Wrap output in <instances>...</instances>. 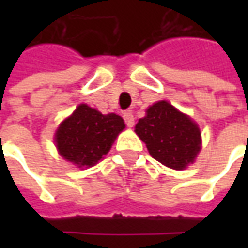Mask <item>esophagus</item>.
Wrapping results in <instances>:
<instances>
[{"label":"esophagus","mask_w":248,"mask_h":248,"mask_svg":"<svg viewBox=\"0 0 248 248\" xmlns=\"http://www.w3.org/2000/svg\"><path fill=\"white\" fill-rule=\"evenodd\" d=\"M124 124H127L129 127H131V126L134 124V115H133L131 111H124Z\"/></svg>","instance_id":"34e87169"}]
</instances>
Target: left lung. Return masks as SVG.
<instances>
[{
  "label": "left lung",
  "mask_w": 248,
  "mask_h": 248,
  "mask_svg": "<svg viewBox=\"0 0 248 248\" xmlns=\"http://www.w3.org/2000/svg\"><path fill=\"white\" fill-rule=\"evenodd\" d=\"M135 124V133L147 146L150 155L162 165L182 170L201 150V131L187 115L166 101L147 108Z\"/></svg>",
  "instance_id": "1"
}]
</instances>
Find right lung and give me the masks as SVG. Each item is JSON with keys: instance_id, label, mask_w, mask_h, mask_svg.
I'll return each instance as SVG.
<instances>
[{"instance_id": "obj_1", "label": "right lung", "mask_w": 248, "mask_h": 248, "mask_svg": "<svg viewBox=\"0 0 248 248\" xmlns=\"http://www.w3.org/2000/svg\"><path fill=\"white\" fill-rule=\"evenodd\" d=\"M124 129V119L119 115H103L82 103L57 130V149L74 165L93 166L108 154L114 140Z\"/></svg>"}]
</instances>
